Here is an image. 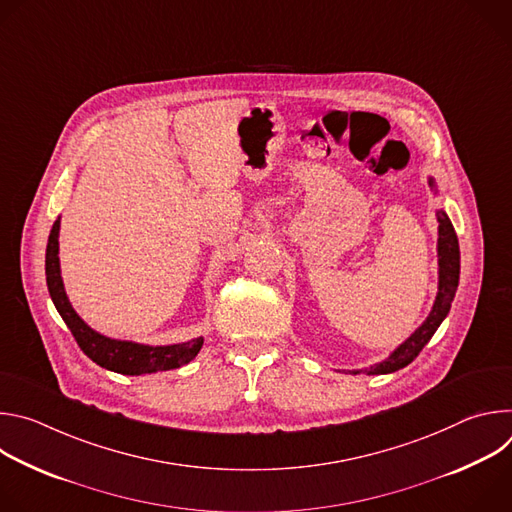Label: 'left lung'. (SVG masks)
Listing matches in <instances>:
<instances>
[{
  "label": "left lung",
  "mask_w": 512,
  "mask_h": 512,
  "mask_svg": "<svg viewBox=\"0 0 512 512\" xmlns=\"http://www.w3.org/2000/svg\"><path fill=\"white\" fill-rule=\"evenodd\" d=\"M427 184L433 190V196H440V190H437L433 176L427 178ZM435 216H437V223H440V227H437V294H435L429 316L387 358H383L381 362H375L373 367L344 371V373H348V375H358V373L389 375V373H395V371L407 367V364L415 360V356L421 352V348L431 340L435 330L440 328V324L450 314L456 289H458V281H460V245H458L454 225L450 221V216L446 214V210L437 208Z\"/></svg>",
  "instance_id": "obj_1"
}]
</instances>
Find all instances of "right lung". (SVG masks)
Segmentation results:
<instances>
[{"label":"right lung","mask_w":512,"mask_h":512,"mask_svg":"<svg viewBox=\"0 0 512 512\" xmlns=\"http://www.w3.org/2000/svg\"><path fill=\"white\" fill-rule=\"evenodd\" d=\"M58 235H60V216L54 221L48 245H46V283L50 298L68 326V330L75 336L77 344L81 350L97 362L99 367L119 373V375H152L160 371H170L178 369L188 364L198 350L202 348L204 336L190 338L186 342H176V344H143V342H133V340H121V338H111L95 328H91L77 312L72 308L62 273H60V259H58Z\"/></svg>","instance_id":"right-lung-1"}]
</instances>
